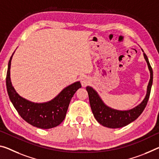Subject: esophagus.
I'll return each mask as SVG.
<instances>
[{
	"label": "esophagus",
	"instance_id": "esophagus-1",
	"mask_svg": "<svg viewBox=\"0 0 159 159\" xmlns=\"http://www.w3.org/2000/svg\"><path fill=\"white\" fill-rule=\"evenodd\" d=\"M80 83H81L83 87H86L90 84L89 78L87 77L86 75H83L80 77Z\"/></svg>",
	"mask_w": 159,
	"mask_h": 159
}]
</instances>
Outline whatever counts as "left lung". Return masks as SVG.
Wrapping results in <instances>:
<instances>
[{
	"mask_svg": "<svg viewBox=\"0 0 159 159\" xmlns=\"http://www.w3.org/2000/svg\"><path fill=\"white\" fill-rule=\"evenodd\" d=\"M143 57L147 61L148 70L150 72V79L147 85V93L142 102L137 106L127 110H119L112 108L103 102L102 98L98 94V92L92 87L87 86L86 90L89 93V101L90 107H91L93 116L100 125L104 127L112 129L121 128L129 125V123L134 122L135 120L139 117L146 107L148 100L149 98L151 89L153 84V70L148 61V57L143 49Z\"/></svg>",
	"mask_w": 159,
	"mask_h": 159,
	"instance_id": "left-lung-1",
	"label": "left lung"
}]
</instances>
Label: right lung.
Masks as SVG:
<instances>
[{"label":"right lung","instance_id":"obj_1","mask_svg":"<svg viewBox=\"0 0 159 159\" xmlns=\"http://www.w3.org/2000/svg\"><path fill=\"white\" fill-rule=\"evenodd\" d=\"M9 60L6 75L7 93L14 107L24 120L34 127L50 129L59 125L66 117L72 97L81 88L80 81L64 88L56 97L45 102H34L20 96L12 86L11 79V60Z\"/></svg>","mask_w":159,"mask_h":159}]
</instances>
